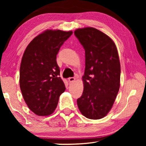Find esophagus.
Returning a JSON list of instances; mask_svg holds the SVG:
<instances>
[{
    "label": "esophagus",
    "mask_w": 146,
    "mask_h": 146,
    "mask_svg": "<svg viewBox=\"0 0 146 146\" xmlns=\"http://www.w3.org/2000/svg\"><path fill=\"white\" fill-rule=\"evenodd\" d=\"M68 80H69V81H70V82H74V81L75 80V77H70L68 78Z\"/></svg>",
    "instance_id": "obj_1"
}]
</instances>
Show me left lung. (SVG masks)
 <instances>
[{
  "label": "left lung",
  "instance_id": "1",
  "mask_svg": "<svg viewBox=\"0 0 146 146\" xmlns=\"http://www.w3.org/2000/svg\"><path fill=\"white\" fill-rule=\"evenodd\" d=\"M85 50L84 91L77 99L81 113L90 119H100L111 110L120 88V64L117 47L108 36L94 28L74 32Z\"/></svg>",
  "mask_w": 146,
  "mask_h": 146
}]
</instances>
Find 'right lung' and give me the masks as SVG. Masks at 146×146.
Returning a JSON list of instances; mask_svg holds the SVG:
<instances>
[{"mask_svg": "<svg viewBox=\"0 0 146 146\" xmlns=\"http://www.w3.org/2000/svg\"><path fill=\"white\" fill-rule=\"evenodd\" d=\"M73 32L46 30L27 46L20 68V88L29 110L38 116L52 114L66 90L56 55Z\"/></svg>", "mask_w": 146, "mask_h": 146, "instance_id": "right-lung-1", "label": "right lung"}]
</instances>
